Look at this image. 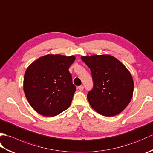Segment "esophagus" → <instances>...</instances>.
I'll return each instance as SVG.
<instances>
[{
    "label": "esophagus",
    "mask_w": 153,
    "mask_h": 153,
    "mask_svg": "<svg viewBox=\"0 0 153 153\" xmlns=\"http://www.w3.org/2000/svg\"><path fill=\"white\" fill-rule=\"evenodd\" d=\"M78 89L79 91H83V85H80L78 87Z\"/></svg>",
    "instance_id": "1"
}]
</instances>
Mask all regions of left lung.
Listing matches in <instances>:
<instances>
[{"instance_id": "8db88e82", "label": "left lung", "mask_w": 153, "mask_h": 153, "mask_svg": "<svg viewBox=\"0 0 153 153\" xmlns=\"http://www.w3.org/2000/svg\"><path fill=\"white\" fill-rule=\"evenodd\" d=\"M92 74L93 87L87 94L91 106L105 116L118 114L130 102L134 81L129 70L112 56H82Z\"/></svg>"}]
</instances>
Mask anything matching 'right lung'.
I'll return each mask as SVG.
<instances>
[{
    "mask_svg": "<svg viewBox=\"0 0 153 153\" xmlns=\"http://www.w3.org/2000/svg\"><path fill=\"white\" fill-rule=\"evenodd\" d=\"M75 59L74 56L47 54L28 66L24 75V91L37 113L53 117L70 106L76 87L68 69Z\"/></svg>",
    "mask_w": 153,
    "mask_h": 153,
    "instance_id": "obj_1",
    "label": "right lung"
}]
</instances>
